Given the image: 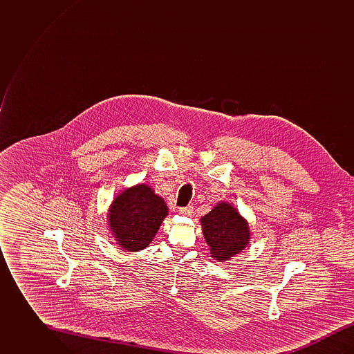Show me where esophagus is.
I'll return each instance as SVG.
<instances>
[{
	"label": "esophagus",
	"mask_w": 354,
	"mask_h": 354,
	"mask_svg": "<svg viewBox=\"0 0 354 354\" xmlns=\"http://www.w3.org/2000/svg\"><path fill=\"white\" fill-rule=\"evenodd\" d=\"M179 211H180V214H183V215H187V216H189V215H192V212H194V207H192V205H187V207H180V208H179Z\"/></svg>",
	"instance_id": "esophagus-1"
}]
</instances>
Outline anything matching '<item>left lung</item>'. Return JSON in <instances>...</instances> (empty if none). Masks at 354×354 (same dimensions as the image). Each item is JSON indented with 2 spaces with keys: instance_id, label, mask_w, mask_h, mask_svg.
I'll use <instances>...</instances> for the list:
<instances>
[{
  "instance_id": "obj_1",
  "label": "left lung",
  "mask_w": 354,
  "mask_h": 354,
  "mask_svg": "<svg viewBox=\"0 0 354 354\" xmlns=\"http://www.w3.org/2000/svg\"><path fill=\"white\" fill-rule=\"evenodd\" d=\"M201 221L211 256L219 261L241 252L250 241L248 223L228 203H219Z\"/></svg>"
}]
</instances>
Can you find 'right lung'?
Instances as JSON below:
<instances>
[{
    "instance_id": "right-lung-1",
    "label": "right lung",
    "mask_w": 354,
    "mask_h": 354,
    "mask_svg": "<svg viewBox=\"0 0 354 354\" xmlns=\"http://www.w3.org/2000/svg\"><path fill=\"white\" fill-rule=\"evenodd\" d=\"M169 208L149 185H139L123 191L109 211L113 235L127 252L146 248L158 232Z\"/></svg>"
}]
</instances>
